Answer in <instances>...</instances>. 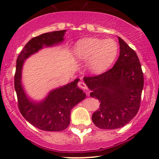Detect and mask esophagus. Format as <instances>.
Wrapping results in <instances>:
<instances>
[{
  "label": "esophagus",
  "mask_w": 159,
  "mask_h": 159,
  "mask_svg": "<svg viewBox=\"0 0 159 159\" xmlns=\"http://www.w3.org/2000/svg\"><path fill=\"white\" fill-rule=\"evenodd\" d=\"M79 86L80 87V89H84V90H87V86H86V85L84 84V82H82V81H80L79 83Z\"/></svg>",
  "instance_id": "esophagus-1"
}]
</instances>
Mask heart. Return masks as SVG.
I'll list each match as a JSON object with an SVG mask.
<instances>
[{
  "label": "heart",
  "mask_w": 159,
  "mask_h": 159,
  "mask_svg": "<svg viewBox=\"0 0 159 159\" xmlns=\"http://www.w3.org/2000/svg\"><path fill=\"white\" fill-rule=\"evenodd\" d=\"M118 52V45L112 39L85 38L77 42L74 53L78 59L88 61V68L93 74H100L112 64Z\"/></svg>",
  "instance_id": "1"
}]
</instances>
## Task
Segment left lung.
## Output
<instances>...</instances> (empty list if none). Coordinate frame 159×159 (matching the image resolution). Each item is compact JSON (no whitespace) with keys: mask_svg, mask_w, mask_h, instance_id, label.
Listing matches in <instances>:
<instances>
[{"mask_svg":"<svg viewBox=\"0 0 159 159\" xmlns=\"http://www.w3.org/2000/svg\"><path fill=\"white\" fill-rule=\"evenodd\" d=\"M120 56L112 68L97 76L84 77L91 91V97L100 102L92 121L101 129H114L125 126L140 108L143 89L141 65L135 51L118 37Z\"/></svg>","mask_w":159,"mask_h":159,"instance_id":"left-lung-1","label":"left lung"}]
</instances>
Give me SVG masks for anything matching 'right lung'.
Here are the masks:
<instances>
[{
    "label": "right lung",
    "instance_id": "obj_1",
    "mask_svg": "<svg viewBox=\"0 0 159 159\" xmlns=\"http://www.w3.org/2000/svg\"><path fill=\"white\" fill-rule=\"evenodd\" d=\"M66 30L44 33L29 41L16 60L14 87L20 112L33 126L45 131H62L68 127L70 111L86 98V93L78 87L79 79L52 89L44 99L36 102L26 94L22 85V68L26 59L44 48L62 43Z\"/></svg>",
    "mask_w": 159,
    "mask_h": 159
}]
</instances>
